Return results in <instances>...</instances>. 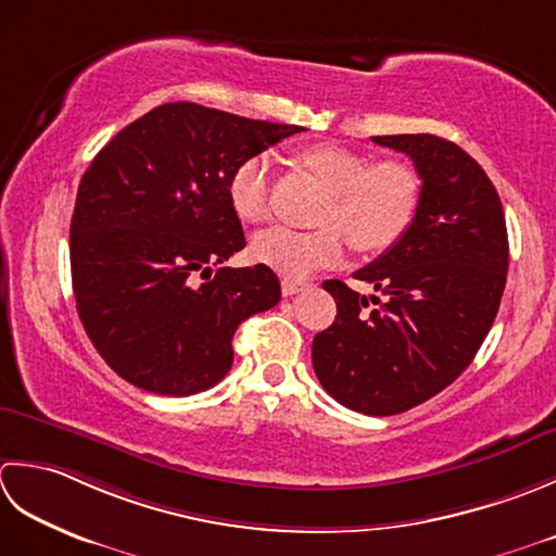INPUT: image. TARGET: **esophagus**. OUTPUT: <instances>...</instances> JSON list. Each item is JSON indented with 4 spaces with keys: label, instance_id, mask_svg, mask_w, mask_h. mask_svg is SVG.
Masks as SVG:
<instances>
[{
    "label": "esophagus",
    "instance_id": "esophagus-1",
    "mask_svg": "<svg viewBox=\"0 0 556 556\" xmlns=\"http://www.w3.org/2000/svg\"><path fill=\"white\" fill-rule=\"evenodd\" d=\"M280 290L286 298H290V294H298L300 290H304V282L302 280H290V278H282L280 282Z\"/></svg>",
    "mask_w": 556,
    "mask_h": 556
}]
</instances>
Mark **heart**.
Segmentation results:
<instances>
[{"label": "heart", "mask_w": 556, "mask_h": 556, "mask_svg": "<svg viewBox=\"0 0 556 556\" xmlns=\"http://www.w3.org/2000/svg\"><path fill=\"white\" fill-rule=\"evenodd\" d=\"M298 163L316 177L328 197L309 232L274 228L254 237L252 256L290 280L307 278L345 254V238L359 254H381L410 228L422 199L417 169L403 161L371 163L345 146L316 143L298 153ZM232 211L247 223L270 215V161L252 155L228 179Z\"/></svg>", "instance_id": "heart-1"}]
</instances>
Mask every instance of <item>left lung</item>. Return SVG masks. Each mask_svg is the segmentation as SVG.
<instances>
[{"mask_svg": "<svg viewBox=\"0 0 556 556\" xmlns=\"http://www.w3.org/2000/svg\"><path fill=\"white\" fill-rule=\"evenodd\" d=\"M410 155L422 179L407 232L355 278L377 294L326 280L336 321L312 343L321 387L350 410L405 413L456 381L490 333L506 286L500 194L478 161L432 134L371 136Z\"/></svg>", "mask_w": 556, "mask_h": 556, "instance_id": "left-lung-1", "label": "left lung"}]
</instances>
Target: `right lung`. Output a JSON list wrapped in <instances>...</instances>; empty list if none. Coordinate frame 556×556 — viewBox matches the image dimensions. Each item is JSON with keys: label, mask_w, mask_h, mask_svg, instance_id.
I'll return each instance as SVG.
<instances>
[{"label": "right lung", "mask_w": 556, "mask_h": 556, "mask_svg": "<svg viewBox=\"0 0 556 556\" xmlns=\"http://www.w3.org/2000/svg\"><path fill=\"white\" fill-rule=\"evenodd\" d=\"M298 131L167 103L93 157L72 215V286L88 338L122 379L177 399L206 391L232 367L237 326L276 307L268 266H223L213 278L211 268L247 244L232 169Z\"/></svg>", "instance_id": "add662e5"}]
</instances>
